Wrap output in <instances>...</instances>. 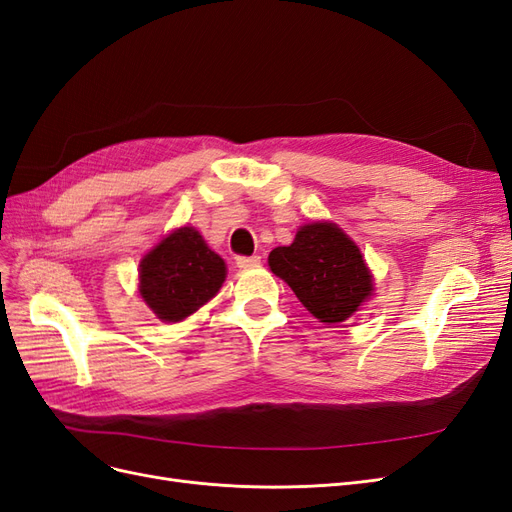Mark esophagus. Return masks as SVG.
<instances>
[{
	"mask_svg": "<svg viewBox=\"0 0 512 512\" xmlns=\"http://www.w3.org/2000/svg\"><path fill=\"white\" fill-rule=\"evenodd\" d=\"M259 261H261V257H259V255H251V257H238V259H236L238 268H242V270H249V268H255V266H259Z\"/></svg>",
	"mask_w": 512,
	"mask_h": 512,
	"instance_id": "1",
	"label": "esophagus"
}]
</instances>
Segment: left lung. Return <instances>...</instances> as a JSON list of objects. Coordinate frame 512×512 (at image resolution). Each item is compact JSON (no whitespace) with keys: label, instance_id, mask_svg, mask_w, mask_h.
I'll use <instances>...</instances> for the list:
<instances>
[{"label":"left lung","instance_id":"8db88e82","mask_svg":"<svg viewBox=\"0 0 512 512\" xmlns=\"http://www.w3.org/2000/svg\"><path fill=\"white\" fill-rule=\"evenodd\" d=\"M268 263L310 315L327 325L355 315L374 289L364 255L336 223L302 225L293 244L276 246Z\"/></svg>","mask_w":512,"mask_h":512}]
</instances>
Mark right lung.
<instances>
[{"instance_id":"right-lung-1","label":"right lung","mask_w":512,"mask_h":512,"mask_svg":"<svg viewBox=\"0 0 512 512\" xmlns=\"http://www.w3.org/2000/svg\"><path fill=\"white\" fill-rule=\"evenodd\" d=\"M225 261L193 227H178L140 261V295L157 319L178 323L219 293Z\"/></svg>"}]
</instances>
